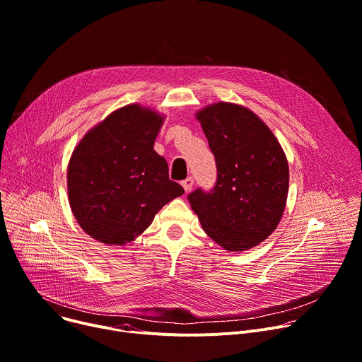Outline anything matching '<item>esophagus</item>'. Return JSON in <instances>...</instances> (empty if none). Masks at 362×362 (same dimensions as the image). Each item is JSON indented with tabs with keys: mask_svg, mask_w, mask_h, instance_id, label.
Here are the masks:
<instances>
[{
	"mask_svg": "<svg viewBox=\"0 0 362 362\" xmlns=\"http://www.w3.org/2000/svg\"><path fill=\"white\" fill-rule=\"evenodd\" d=\"M193 183H194L193 177H192V176H189L187 179H185V180L182 182V186H183V189H185L186 192H189V190L193 187Z\"/></svg>",
	"mask_w": 362,
	"mask_h": 362,
	"instance_id": "esophagus-1",
	"label": "esophagus"
}]
</instances>
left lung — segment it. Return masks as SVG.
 <instances>
[{"instance_id":"obj_1","label":"left lung","mask_w":362,"mask_h":362,"mask_svg":"<svg viewBox=\"0 0 362 362\" xmlns=\"http://www.w3.org/2000/svg\"><path fill=\"white\" fill-rule=\"evenodd\" d=\"M215 156L212 190L187 199L203 230L226 250L264 242L278 226L288 196L289 168L271 129L253 112L215 103L196 113Z\"/></svg>"}]
</instances>
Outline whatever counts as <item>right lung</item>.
I'll return each mask as SVG.
<instances>
[{"label": "right lung", "mask_w": 362, "mask_h": 362, "mask_svg": "<svg viewBox=\"0 0 362 362\" xmlns=\"http://www.w3.org/2000/svg\"><path fill=\"white\" fill-rule=\"evenodd\" d=\"M163 116L124 106L93 127L74 148L67 169L69 202L93 239L124 245L144 232L166 203L185 193L154 151Z\"/></svg>", "instance_id": "1"}]
</instances>
